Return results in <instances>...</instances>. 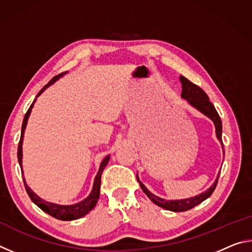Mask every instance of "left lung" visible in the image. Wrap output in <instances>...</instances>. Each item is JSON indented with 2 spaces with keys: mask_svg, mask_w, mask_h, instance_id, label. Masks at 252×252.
Returning <instances> with one entry per match:
<instances>
[{
  "mask_svg": "<svg viewBox=\"0 0 252 252\" xmlns=\"http://www.w3.org/2000/svg\"><path fill=\"white\" fill-rule=\"evenodd\" d=\"M180 82L182 85V91H181L182 99H185L188 103L192 106V108L197 109L199 112L204 114V116L208 117L213 122V125H215V127H216L217 139L219 140L221 146H222V152L224 155V149L222 144V123H221V119L219 117L218 112H217L216 108L213 106L210 100H209L208 95L204 93V91L201 88H199L198 85L190 82L189 80L186 79L185 76L182 75L180 76ZM219 176H220V172L218 173V176H217V179L216 181L213 182V185L209 188L208 190L204 191V192L200 193L198 195H194V197L180 199V200H168V199L158 197V195L150 192V191L146 188V186L140 181L138 173H136V179H138V182L140 183V187H141L143 192L148 195V198L150 199L153 203H156L157 206L165 209V210H170L173 212H182V211L190 210V209L198 206V204H200L202 201H204V200L210 197L216 189Z\"/></svg>",
  "mask_w": 252,
  "mask_h": 252,
  "instance_id": "8db88e82",
  "label": "left lung"
}]
</instances>
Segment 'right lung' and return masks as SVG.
<instances>
[{
  "label": "right lung",
  "instance_id": "right-lung-1",
  "mask_svg": "<svg viewBox=\"0 0 252 252\" xmlns=\"http://www.w3.org/2000/svg\"><path fill=\"white\" fill-rule=\"evenodd\" d=\"M64 74H66V72H64V73L59 74L57 76H54V78L51 80L50 82L46 84L45 87L39 92V94L36 95V97L39 96L40 94H42V93L44 92V90H46V89H48L50 85H52L54 82H57V81L60 78H62V76ZM35 101H36V99L33 101V103L29 108L28 112L25 113V117L23 119V123H22V131H21V139H20L19 148H18V159H19V163H20L21 168H22V157H23L22 144H23V138H24V131H25V129H27L29 117H30V114H31V111L33 109L34 103H35ZM109 160H110V156H106L104 159L102 160L101 164H100V168H99V171H97L96 176L94 178V182H93L91 193L89 194L87 198L83 199L82 201H80L78 203L66 204V206H65V204H58V203L45 201L44 199L40 198L35 192H33V191L31 190V188H30L27 185V182H25V179L23 178L25 190H27L30 199H31L37 207L42 209V210H43L44 212L48 213V215L54 217V218H57L59 220H63V221H71V220L80 219V218H82V217H84L85 215H88V213L95 207L97 200H99L100 188H101V176H102V172H103L104 168L106 167V164L109 163ZM22 173H23V169H22Z\"/></svg>",
  "mask_w": 252,
  "mask_h": 252
}]
</instances>
